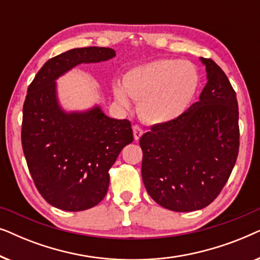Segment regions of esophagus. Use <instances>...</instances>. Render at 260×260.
Returning <instances> with one entry per match:
<instances>
[{
  "mask_svg": "<svg viewBox=\"0 0 260 260\" xmlns=\"http://www.w3.org/2000/svg\"><path fill=\"white\" fill-rule=\"evenodd\" d=\"M133 130H134V137H135V140L138 141V140H140V138H141L142 135H143V130H142V127L138 126V125H134Z\"/></svg>",
  "mask_w": 260,
  "mask_h": 260,
  "instance_id": "34e87169",
  "label": "esophagus"
}]
</instances>
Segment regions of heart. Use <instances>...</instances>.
<instances>
[{"mask_svg":"<svg viewBox=\"0 0 260 260\" xmlns=\"http://www.w3.org/2000/svg\"><path fill=\"white\" fill-rule=\"evenodd\" d=\"M199 87L197 67L186 60L158 59L131 69L123 85L113 84V95L123 108L130 97L138 101V112L145 122H173L189 108Z\"/></svg>","mask_w":260,"mask_h":260,"instance_id":"obj_1","label":"heart"}]
</instances>
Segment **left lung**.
<instances>
[{"label": "left lung", "instance_id": "obj_1", "mask_svg": "<svg viewBox=\"0 0 260 260\" xmlns=\"http://www.w3.org/2000/svg\"><path fill=\"white\" fill-rule=\"evenodd\" d=\"M207 84L182 116L157 124L140 140L142 179L159 206L174 212L205 208L225 186L239 151V111L229 78L200 58Z\"/></svg>", "mask_w": 260, "mask_h": 260}]
</instances>
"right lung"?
Listing matches in <instances>:
<instances>
[{
	"label": "right lung",
	"mask_w": 260,
	"mask_h": 260,
	"mask_svg": "<svg viewBox=\"0 0 260 260\" xmlns=\"http://www.w3.org/2000/svg\"><path fill=\"white\" fill-rule=\"evenodd\" d=\"M115 56L108 47L70 49L49 59L28 87L21 133L23 154L39 193L62 211H85L104 199L109 170L134 135L129 120L110 118L99 105L65 111L56 79L80 63Z\"/></svg>",
	"instance_id": "1"
}]
</instances>
